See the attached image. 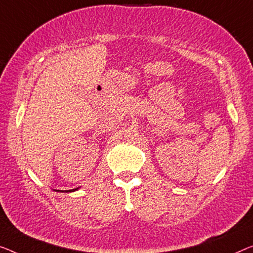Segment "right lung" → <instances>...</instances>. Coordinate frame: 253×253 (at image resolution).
<instances>
[{
	"label": "right lung",
	"mask_w": 253,
	"mask_h": 253,
	"mask_svg": "<svg viewBox=\"0 0 253 253\" xmlns=\"http://www.w3.org/2000/svg\"><path fill=\"white\" fill-rule=\"evenodd\" d=\"M78 188H74V190H68V191H56V192H75V191H77Z\"/></svg>",
	"instance_id": "obj_1"
}]
</instances>
